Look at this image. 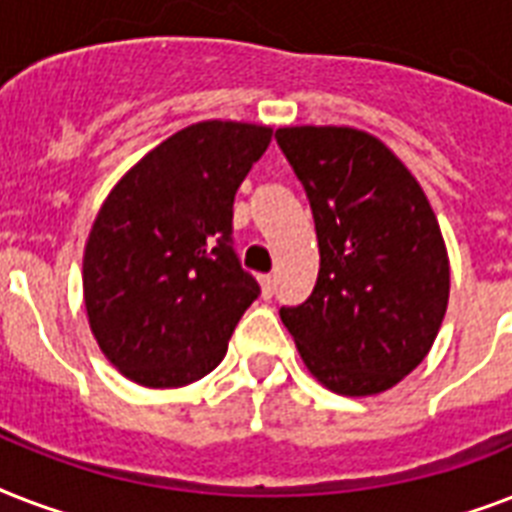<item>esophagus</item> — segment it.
Wrapping results in <instances>:
<instances>
[{"label": "esophagus", "instance_id": "esophagus-1", "mask_svg": "<svg viewBox=\"0 0 512 512\" xmlns=\"http://www.w3.org/2000/svg\"><path fill=\"white\" fill-rule=\"evenodd\" d=\"M260 284H263V297H273V292H276V276H260Z\"/></svg>", "mask_w": 512, "mask_h": 512}]
</instances>
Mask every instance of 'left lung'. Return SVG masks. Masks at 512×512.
Returning <instances> with one entry per match:
<instances>
[{
	"label": "left lung",
	"instance_id": "obj_1",
	"mask_svg": "<svg viewBox=\"0 0 512 512\" xmlns=\"http://www.w3.org/2000/svg\"><path fill=\"white\" fill-rule=\"evenodd\" d=\"M311 201L319 279L279 311L305 366L342 396L393 388L428 356L449 303L441 228L412 172L350 127L276 130Z\"/></svg>",
	"mask_w": 512,
	"mask_h": 512
}]
</instances>
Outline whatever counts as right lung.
I'll return each mask as SVG.
<instances>
[{"mask_svg": "<svg viewBox=\"0 0 512 512\" xmlns=\"http://www.w3.org/2000/svg\"><path fill=\"white\" fill-rule=\"evenodd\" d=\"M268 143L257 124H191L103 201L84 247V305L124 377L180 388L223 361L260 295L233 249V199Z\"/></svg>", "mask_w": 512, "mask_h": 512, "instance_id": "add662e5", "label": "right lung"}]
</instances>
